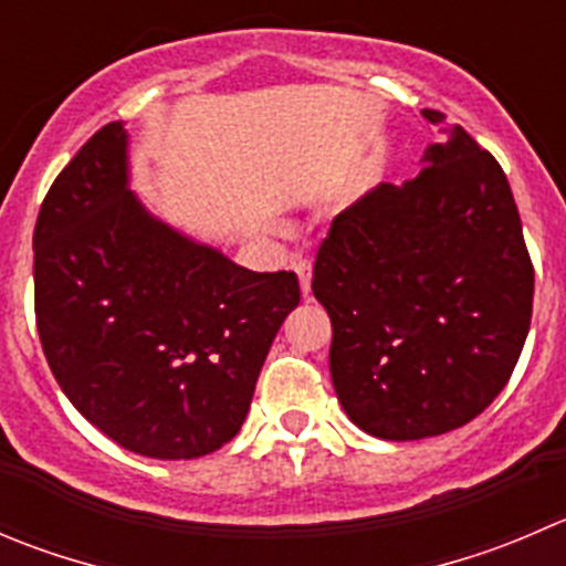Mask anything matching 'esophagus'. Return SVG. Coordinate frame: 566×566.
<instances>
[{"label":"esophagus","mask_w":566,"mask_h":566,"mask_svg":"<svg viewBox=\"0 0 566 566\" xmlns=\"http://www.w3.org/2000/svg\"><path fill=\"white\" fill-rule=\"evenodd\" d=\"M293 271L298 273V279H301V293H304V298H310V293H312V265L306 260H298L293 265Z\"/></svg>","instance_id":"esophagus-1"}]
</instances>
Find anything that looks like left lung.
Returning a JSON list of instances; mask_svg holds the SVG:
<instances>
[{
	"label": "left lung",
	"mask_w": 566,
	"mask_h": 566,
	"mask_svg": "<svg viewBox=\"0 0 566 566\" xmlns=\"http://www.w3.org/2000/svg\"><path fill=\"white\" fill-rule=\"evenodd\" d=\"M420 174L332 221L312 293L332 321L334 392L378 440H422L479 417L512 378L534 312V265L501 163L448 115Z\"/></svg>",
	"instance_id": "8db88e82"
}]
</instances>
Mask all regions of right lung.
<instances>
[{"label": "right lung", "instance_id": "1", "mask_svg": "<svg viewBox=\"0 0 566 566\" xmlns=\"http://www.w3.org/2000/svg\"><path fill=\"white\" fill-rule=\"evenodd\" d=\"M32 249L43 354L85 420L151 459H199L238 434L301 301L293 271H245L155 221L126 188L120 120L57 174Z\"/></svg>", "mask_w": 566, "mask_h": 566}]
</instances>
